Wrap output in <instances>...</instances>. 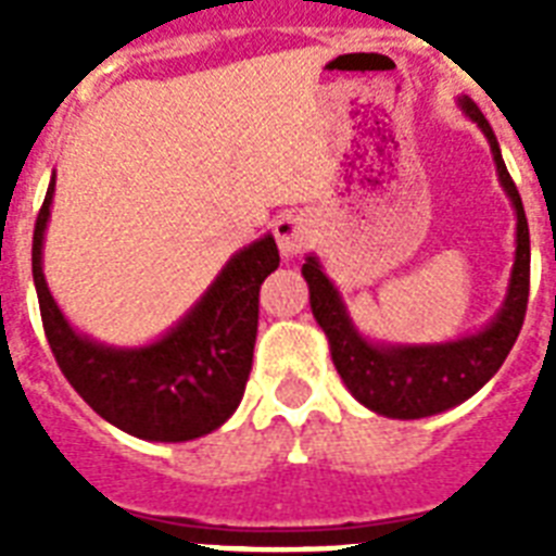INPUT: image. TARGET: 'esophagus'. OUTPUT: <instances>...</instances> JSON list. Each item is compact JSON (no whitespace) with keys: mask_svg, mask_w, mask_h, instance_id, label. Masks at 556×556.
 Returning <instances> with one entry per match:
<instances>
[{"mask_svg":"<svg viewBox=\"0 0 556 556\" xmlns=\"http://www.w3.org/2000/svg\"><path fill=\"white\" fill-rule=\"evenodd\" d=\"M274 236L282 256H296L312 244V222L303 213H282L274 222Z\"/></svg>","mask_w":556,"mask_h":556,"instance_id":"obj_1","label":"esophagus"}]
</instances>
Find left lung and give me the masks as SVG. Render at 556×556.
<instances>
[{
	"label": "left lung",
	"mask_w": 556,
	"mask_h": 556,
	"mask_svg": "<svg viewBox=\"0 0 556 556\" xmlns=\"http://www.w3.org/2000/svg\"><path fill=\"white\" fill-rule=\"evenodd\" d=\"M458 109L473 121L491 143L493 164L500 173V185L517 213V253L510 268L508 294L484 329L467 338L447 340V343H375L366 340L349 317L343 296L334 288L317 256H305L303 277L308 282L314 320L329 338L331 361L338 366L352 395L387 418H427L439 415L450 406H458L476 395L488 380L500 371L505 357L514 349L526 320L528 282H531V239H528V218L522 210L517 185L510 181L508 167L502 161L500 141L491 124L484 121L470 98H458Z\"/></svg>",
	"instance_id": "left-lung-1"
}]
</instances>
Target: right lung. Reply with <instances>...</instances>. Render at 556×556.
<instances>
[{
	"mask_svg": "<svg viewBox=\"0 0 556 556\" xmlns=\"http://www.w3.org/2000/svg\"><path fill=\"white\" fill-rule=\"evenodd\" d=\"M54 176L34 227V286L48 346L86 404L143 441H190L236 413L251 375L260 286L279 268L274 236L233 253L181 320L147 346H106L65 320L42 274Z\"/></svg>",
	"mask_w": 556,
	"mask_h": 556,
	"instance_id": "1",
	"label": "right lung"
}]
</instances>
